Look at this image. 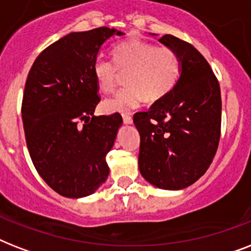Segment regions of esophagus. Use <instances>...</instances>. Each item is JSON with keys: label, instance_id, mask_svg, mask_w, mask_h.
I'll return each instance as SVG.
<instances>
[{"label": "esophagus", "instance_id": "esophagus-1", "mask_svg": "<svg viewBox=\"0 0 251 251\" xmlns=\"http://www.w3.org/2000/svg\"><path fill=\"white\" fill-rule=\"evenodd\" d=\"M122 120H124V122H125V124H131V122H133V117H131V116L127 113L122 114Z\"/></svg>", "mask_w": 251, "mask_h": 251}]
</instances>
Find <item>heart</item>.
<instances>
[{
	"label": "heart",
	"mask_w": 251,
	"mask_h": 251,
	"mask_svg": "<svg viewBox=\"0 0 251 251\" xmlns=\"http://www.w3.org/2000/svg\"><path fill=\"white\" fill-rule=\"evenodd\" d=\"M112 57L113 62L98 60L94 64L95 79L104 92L116 88L120 72L126 74V87L104 101L109 112H129L143 99L149 102L164 99L175 90L182 72V61L175 49L150 41H122L112 49Z\"/></svg>",
	"instance_id": "obj_1"
}]
</instances>
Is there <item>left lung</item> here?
Wrapping results in <instances>:
<instances>
[{
  "instance_id": "8db88e82",
  "label": "left lung",
  "mask_w": 251,
  "mask_h": 251,
  "mask_svg": "<svg viewBox=\"0 0 251 251\" xmlns=\"http://www.w3.org/2000/svg\"><path fill=\"white\" fill-rule=\"evenodd\" d=\"M159 40L175 49L182 72L171 94L134 114L141 135L142 176L160 189L178 190L201 178L214 160L222 129V95L207 60L172 35Z\"/></svg>"
}]
</instances>
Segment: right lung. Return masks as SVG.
Wrapping results in <instances>:
<instances>
[{
  "label": "right lung",
  "mask_w": 251,
  "mask_h": 251,
  "mask_svg": "<svg viewBox=\"0 0 251 251\" xmlns=\"http://www.w3.org/2000/svg\"><path fill=\"white\" fill-rule=\"evenodd\" d=\"M113 33L108 27L72 32L37 56L25 80L22 120L29 156L40 177L68 198H82L105 182L106 153L120 113L94 116L100 101L94 64Z\"/></svg>",
  "instance_id": "obj_1"
}]
</instances>
